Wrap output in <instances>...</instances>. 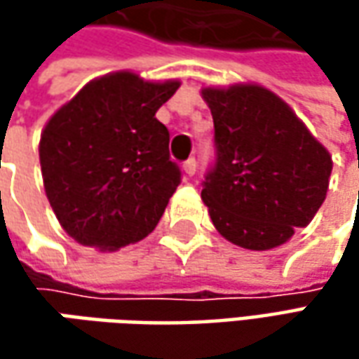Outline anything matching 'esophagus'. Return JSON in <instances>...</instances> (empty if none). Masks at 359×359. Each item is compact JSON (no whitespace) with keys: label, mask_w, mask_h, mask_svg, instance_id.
<instances>
[{"label":"esophagus","mask_w":359,"mask_h":359,"mask_svg":"<svg viewBox=\"0 0 359 359\" xmlns=\"http://www.w3.org/2000/svg\"><path fill=\"white\" fill-rule=\"evenodd\" d=\"M184 172L187 173V175H194V173L198 172V161H196V158H189L184 163Z\"/></svg>","instance_id":"esophagus-1"}]
</instances>
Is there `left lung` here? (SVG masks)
I'll list each match as a JSON object with an SVG mask.
<instances>
[{
    "label": "left lung",
    "mask_w": 359,
    "mask_h": 359,
    "mask_svg": "<svg viewBox=\"0 0 359 359\" xmlns=\"http://www.w3.org/2000/svg\"><path fill=\"white\" fill-rule=\"evenodd\" d=\"M201 95L212 109L215 144L201 200L215 229L245 250L282 245L322 208L332 156L262 86L203 88Z\"/></svg>",
    "instance_id": "8db88e82"
}]
</instances>
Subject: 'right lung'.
I'll return each mask as SVG.
<instances>
[{
    "mask_svg": "<svg viewBox=\"0 0 359 359\" xmlns=\"http://www.w3.org/2000/svg\"><path fill=\"white\" fill-rule=\"evenodd\" d=\"M177 88L175 79L107 74L83 86L43 128L46 196L77 243L116 252L158 226L182 172L156 111Z\"/></svg>",
    "mask_w": 359,
    "mask_h": 359,
    "instance_id": "add662e5",
    "label": "right lung"
}]
</instances>
